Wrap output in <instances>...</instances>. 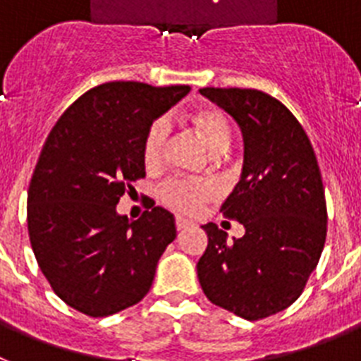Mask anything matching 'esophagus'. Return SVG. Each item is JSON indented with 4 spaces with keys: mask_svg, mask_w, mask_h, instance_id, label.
<instances>
[{
    "mask_svg": "<svg viewBox=\"0 0 361 361\" xmlns=\"http://www.w3.org/2000/svg\"><path fill=\"white\" fill-rule=\"evenodd\" d=\"M189 226L190 222H187L183 218H176V229H178V231H183V229H187Z\"/></svg>",
    "mask_w": 361,
    "mask_h": 361,
    "instance_id": "34e87169",
    "label": "esophagus"
}]
</instances>
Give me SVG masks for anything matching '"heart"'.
Segmentation results:
<instances>
[{"instance_id": "obj_1", "label": "heart", "mask_w": 361, "mask_h": 361, "mask_svg": "<svg viewBox=\"0 0 361 361\" xmlns=\"http://www.w3.org/2000/svg\"><path fill=\"white\" fill-rule=\"evenodd\" d=\"M196 134L204 139L213 152H222L231 141V123L226 111L218 106H202L189 115ZM171 137V124L165 117H157L145 132L141 156L147 169H157L165 159L166 145ZM157 196L161 204L180 214H198L204 205L220 196V187L214 181H195L185 178H171L163 181Z\"/></svg>"}]
</instances>
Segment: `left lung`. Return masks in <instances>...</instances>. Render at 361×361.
Wrapping results in <instances>:
<instances>
[{
    "mask_svg": "<svg viewBox=\"0 0 361 361\" xmlns=\"http://www.w3.org/2000/svg\"><path fill=\"white\" fill-rule=\"evenodd\" d=\"M202 95L231 114L244 134V171L220 213L246 235L227 242L205 224L202 290L216 307L250 321L288 308L319 262L326 238L321 171L307 132L281 101L260 90L204 87Z\"/></svg>",
    "mask_w": 361,
    "mask_h": 361,
    "instance_id": "left-lung-1",
    "label": "left lung"
}]
</instances>
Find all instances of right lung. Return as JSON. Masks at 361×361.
<instances>
[{
	"instance_id": "1",
	"label": "right lung",
	"mask_w": 361,
	"mask_h": 361,
	"mask_svg": "<svg viewBox=\"0 0 361 361\" xmlns=\"http://www.w3.org/2000/svg\"><path fill=\"white\" fill-rule=\"evenodd\" d=\"M189 86L106 82L87 90L45 139L27 195L29 238L53 292L75 310L106 317L152 286L176 238L174 216L150 207L130 222L115 211L145 178L143 137Z\"/></svg>"
}]
</instances>
